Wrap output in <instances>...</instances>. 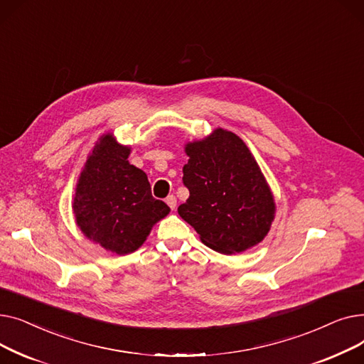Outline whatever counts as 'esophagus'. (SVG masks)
Masks as SVG:
<instances>
[{"instance_id":"1","label":"esophagus","mask_w":364,"mask_h":364,"mask_svg":"<svg viewBox=\"0 0 364 364\" xmlns=\"http://www.w3.org/2000/svg\"><path fill=\"white\" fill-rule=\"evenodd\" d=\"M165 202H166V205L172 209V211H174L176 206H177V198H176L174 195H169V196L165 199Z\"/></svg>"}]
</instances>
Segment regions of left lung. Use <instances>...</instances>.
I'll list each match as a JSON object with an SVG mask.
<instances>
[{
	"instance_id": "1",
	"label": "left lung",
	"mask_w": 364,
	"mask_h": 364,
	"mask_svg": "<svg viewBox=\"0 0 364 364\" xmlns=\"http://www.w3.org/2000/svg\"><path fill=\"white\" fill-rule=\"evenodd\" d=\"M183 184L188 199L180 217L200 240L221 254H239L259 243L274 218V199L252 153L236 134L215 129L186 146Z\"/></svg>"
}]
</instances>
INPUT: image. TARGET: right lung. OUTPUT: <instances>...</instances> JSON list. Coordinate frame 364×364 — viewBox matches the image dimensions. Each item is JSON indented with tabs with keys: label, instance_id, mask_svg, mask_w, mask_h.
<instances>
[{
	"label": "right lung",
	"instance_id": "add662e5",
	"mask_svg": "<svg viewBox=\"0 0 364 364\" xmlns=\"http://www.w3.org/2000/svg\"><path fill=\"white\" fill-rule=\"evenodd\" d=\"M129 147L103 136L88 156L73 199V214L82 233L118 255L139 250L153 224L169 208L151 196L147 176L131 165Z\"/></svg>",
	"mask_w": 364,
	"mask_h": 364
}]
</instances>
